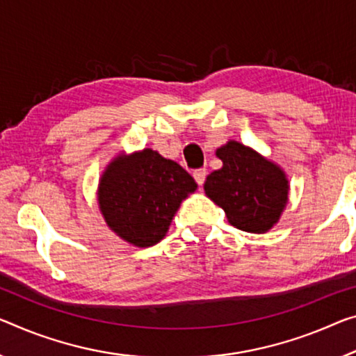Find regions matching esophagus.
<instances>
[{"mask_svg": "<svg viewBox=\"0 0 356 356\" xmlns=\"http://www.w3.org/2000/svg\"><path fill=\"white\" fill-rule=\"evenodd\" d=\"M193 177L195 179V183L199 184V186H202V184H204V181H205L207 170H205V168H197V170L193 172Z\"/></svg>", "mask_w": 356, "mask_h": 356, "instance_id": "34e87169", "label": "esophagus"}]
</instances>
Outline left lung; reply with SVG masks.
Instances as JSON below:
<instances>
[{"label": "left lung", "instance_id": "obj_1", "mask_svg": "<svg viewBox=\"0 0 356 356\" xmlns=\"http://www.w3.org/2000/svg\"><path fill=\"white\" fill-rule=\"evenodd\" d=\"M216 157L222 167L207 177V197L221 207L234 227L251 234L269 232L286 209V173L253 147L235 140L218 147Z\"/></svg>", "mask_w": 356, "mask_h": 356}]
</instances>
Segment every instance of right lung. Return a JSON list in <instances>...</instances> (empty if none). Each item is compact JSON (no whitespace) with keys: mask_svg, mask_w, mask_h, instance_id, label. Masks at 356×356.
I'll return each instance as SVG.
<instances>
[{"mask_svg":"<svg viewBox=\"0 0 356 356\" xmlns=\"http://www.w3.org/2000/svg\"><path fill=\"white\" fill-rule=\"evenodd\" d=\"M195 189L194 178L179 163L145 147L108 163L97 200L106 226L118 237L147 248L165 237L175 213Z\"/></svg>","mask_w":356,"mask_h":356,"instance_id":"obj_1","label":"right lung"}]
</instances>
